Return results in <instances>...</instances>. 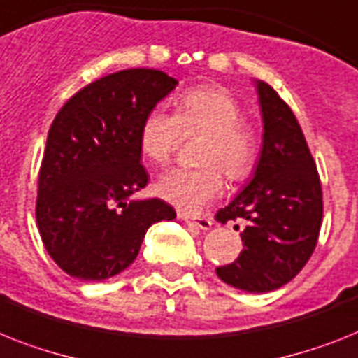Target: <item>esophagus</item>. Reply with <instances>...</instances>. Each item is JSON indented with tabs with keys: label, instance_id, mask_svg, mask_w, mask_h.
I'll use <instances>...</instances> for the list:
<instances>
[{
	"label": "esophagus",
	"instance_id": "1",
	"mask_svg": "<svg viewBox=\"0 0 358 358\" xmlns=\"http://www.w3.org/2000/svg\"><path fill=\"white\" fill-rule=\"evenodd\" d=\"M179 217H181L182 221H186L188 225H194L201 230L212 229V220H208V217H197V220H194V217H190V215H186V214H181V212H179Z\"/></svg>",
	"mask_w": 358,
	"mask_h": 358
}]
</instances>
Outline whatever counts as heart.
Segmentation results:
<instances>
[{
	"label": "heart",
	"instance_id": "heart-1",
	"mask_svg": "<svg viewBox=\"0 0 358 358\" xmlns=\"http://www.w3.org/2000/svg\"><path fill=\"white\" fill-rule=\"evenodd\" d=\"M205 133L199 144L196 168H172L155 181V194L179 210L196 214L220 197L225 179H241L252 170L258 155V138L241 122V108L223 87L203 85L176 99V113L153 108L138 128V148L157 164L170 161L181 137Z\"/></svg>",
	"mask_w": 358,
	"mask_h": 358
}]
</instances>
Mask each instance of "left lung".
Here are the masks:
<instances>
[{
	"mask_svg": "<svg viewBox=\"0 0 358 358\" xmlns=\"http://www.w3.org/2000/svg\"><path fill=\"white\" fill-rule=\"evenodd\" d=\"M264 144L250 182L215 214L221 223L245 220L243 250L215 268L221 280L247 292L276 291L291 282L317 247L322 186L296 117L280 94L258 80ZM238 229V227H236Z\"/></svg>",
	"mask_w": 358,
	"mask_h": 358,
	"instance_id": "obj_1",
	"label": "left lung"
}]
</instances>
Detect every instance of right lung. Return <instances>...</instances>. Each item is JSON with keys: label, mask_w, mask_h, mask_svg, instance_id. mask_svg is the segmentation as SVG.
<instances>
[{"label": "right lung", "mask_w": 358, "mask_h": 358, "mask_svg": "<svg viewBox=\"0 0 358 358\" xmlns=\"http://www.w3.org/2000/svg\"><path fill=\"white\" fill-rule=\"evenodd\" d=\"M157 69H124L73 94L55 117L38 176L36 223L56 265L100 282L137 258L146 230L176 220L162 199L135 201L148 185L138 128L176 90Z\"/></svg>", "instance_id": "1"}]
</instances>
